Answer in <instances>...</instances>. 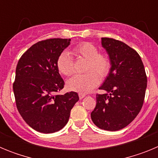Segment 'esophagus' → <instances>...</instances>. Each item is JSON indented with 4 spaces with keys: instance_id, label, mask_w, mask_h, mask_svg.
Masks as SVG:
<instances>
[{
    "instance_id": "34e87169",
    "label": "esophagus",
    "mask_w": 158,
    "mask_h": 158,
    "mask_svg": "<svg viewBox=\"0 0 158 158\" xmlns=\"http://www.w3.org/2000/svg\"><path fill=\"white\" fill-rule=\"evenodd\" d=\"M79 98L80 99H83L84 97H85V93H79Z\"/></svg>"
}]
</instances>
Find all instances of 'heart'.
Instances as JSON below:
<instances>
[{"mask_svg": "<svg viewBox=\"0 0 158 158\" xmlns=\"http://www.w3.org/2000/svg\"><path fill=\"white\" fill-rule=\"evenodd\" d=\"M77 58L86 60L85 73L75 75L67 81V88L71 91L87 93L96 87L100 77H104L110 72L111 59L106 53L99 52L96 45L89 42H83L73 50ZM57 68L60 73L66 77L71 76L74 72V62L70 53L63 51L57 59Z\"/></svg>", "mask_w": 158, "mask_h": 158, "instance_id": "1", "label": "heart"}]
</instances>
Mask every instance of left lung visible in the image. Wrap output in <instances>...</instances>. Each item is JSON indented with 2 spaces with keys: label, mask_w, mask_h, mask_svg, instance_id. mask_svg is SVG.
Returning a JSON list of instances; mask_svg holds the SVG:
<instances>
[{
  "label": "left lung",
  "mask_w": 158,
  "mask_h": 158,
  "mask_svg": "<svg viewBox=\"0 0 158 158\" xmlns=\"http://www.w3.org/2000/svg\"><path fill=\"white\" fill-rule=\"evenodd\" d=\"M101 43L109 54L111 67L100 89L109 94H96L91 118L100 129L115 131L131 123L142 109L147 77L135 50L112 38H102Z\"/></svg>",
  "instance_id": "obj_1"
}]
</instances>
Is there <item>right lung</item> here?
<instances>
[{
	"mask_svg": "<svg viewBox=\"0 0 158 158\" xmlns=\"http://www.w3.org/2000/svg\"><path fill=\"white\" fill-rule=\"evenodd\" d=\"M70 39H48L32 45L19 58L13 91L16 107L31 128L44 134L60 131L69 121L78 94H58L64 88L57 68L59 54Z\"/></svg>",
	"mask_w": 158,
	"mask_h": 158,
	"instance_id": "add662e5",
	"label": "right lung"
}]
</instances>
